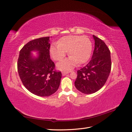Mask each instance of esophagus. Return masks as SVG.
Wrapping results in <instances>:
<instances>
[{
  "label": "esophagus",
  "mask_w": 132,
  "mask_h": 132,
  "mask_svg": "<svg viewBox=\"0 0 132 132\" xmlns=\"http://www.w3.org/2000/svg\"><path fill=\"white\" fill-rule=\"evenodd\" d=\"M68 73H69V71H62V75H65L66 74H68Z\"/></svg>",
  "instance_id": "obj_1"
}]
</instances>
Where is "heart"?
Segmentation results:
<instances>
[{
  "mask_svg": "<svg viewBox=\"0 0 132 132\" xmlns=\"http://www.w3.org/2000/svg\"><path fill=\"white\" fill-rule=\"evenodd\" d=\"M92 42L87 36H67L62 37L58 43H53L50 48V52L55 61H60L67 54L68 58L62 60L58 64L61 69H70L78 63H83L90 57L92 51Z\"/></svg>",
  "mask_w": 132,
  "mask_h": 132,
  "instance_id": "b5f03b06",
  "label": "heart"
}]
</instances>
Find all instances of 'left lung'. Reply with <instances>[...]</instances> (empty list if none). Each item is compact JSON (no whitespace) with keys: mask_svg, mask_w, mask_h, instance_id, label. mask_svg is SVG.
Listing matches in <instances>:
<instances>
[{"mask_svg":"<svg viewBox=\"0 0 132 132\" xmlns=\"http://www.w3.org/2000/svg\"><path fill=\"white\" fill-rule=\"evenodd\" d=\"M95 48L91 59L84 67L77 71L75 86L86 94L97 91L105 85L111 70L110 51L102 39L93 35Z\"/></svg>","mask_w":132,"mask_h":132,"instance_id":"obj_1","label":"left lung"}]
</instances>
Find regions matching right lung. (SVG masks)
<instances>
[{
	"label": "right lung",
	"mask_w": 132,
	"mask_h": 132,
	"mask_svg": "<svg viewBox=\"0 0 132 132\" xmlns=\"http://www.w3.org/2000/svg\"><path fill=\"white\" fill-rule=\"evenodd\" d=\"M50 37L30 41L20 51L18 71L26 88L39 96H49L58 89L62 78L61 71L55 69L50 58ZM39 51V57L33 59L30 51Z\"/></svg>",
	"instance_id": "add662e5"
}]
</instances>
